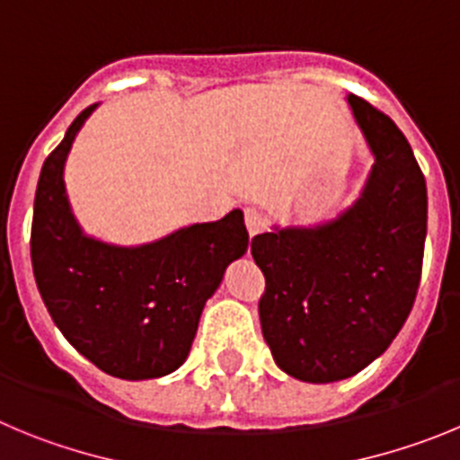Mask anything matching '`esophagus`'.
Returning a JSON list of instances; mask_svg holds the SVG:
<instances>
[{
    "label": "esophagus",
    "mask_w": 460,
    "mask_h": 460,
    "mask_svg": "<svg viewBox=\"0 0 460 460\" xmlns=\"http://www.w3.org/2000/svg\"><path fill=\"white\" fill-rule=\"evenodd\" d=\"M245 225H247V231H250V235H259V234H263V231L268 229L266 215L261 213V210H256V208H247L245 210Z\"/></svg>",
    "instance_id": "obj_1"
}]
</instances>
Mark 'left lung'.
Here are the masks:
<instances>
[{
	"instance_id": "8db88e82",
	"label": "left lung",
	"mask_w": 460,
	"mask_h": 460,
	"mask_svg": "<svg viewBox=\"0 0 460 460\" xmlns=\"http://www.w3.org/2000/svg\"><path fill=\"white\" fill-rule=\"evenodd\" d=\"M349 110L371 164L350 206L316 225H272L252 238L266 275L259 302L277 367L337 383L390 349L415 302L426 240V181L403 132L367 101Z\"/></svg>"
}]
</instances>
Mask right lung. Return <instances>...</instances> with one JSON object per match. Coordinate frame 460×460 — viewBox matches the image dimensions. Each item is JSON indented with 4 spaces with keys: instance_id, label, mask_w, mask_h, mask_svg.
<instances>
[{
    "instance_id": "add662e5",
    "label": "right lung",
    "mask_w": 460,
    "mask_h": 460,
    "mask_svg": "<svg viewBox=\"0 0 460 460\" xmlns=\"http://www.w3.org/2000/svg\"><path fill=\"white\" fill-rule=\"evenodd\" d=\"M98 105L70 123L40 169L31 266L49 316L77 353L114 378H163L188 359L206 302L229 263L247 252L250 234L240 208L142 245L86 234L70 206L64 169Z\"/></svg>"
}]
</instances>
